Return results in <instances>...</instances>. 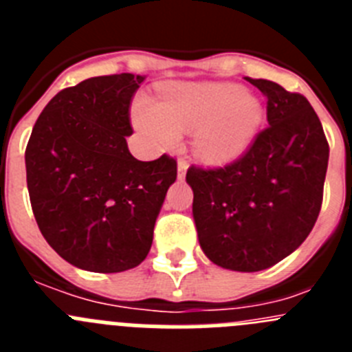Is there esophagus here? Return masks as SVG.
<instances>
[{"mask_svg":"<svg viewBox=\"0 0 352 352\" xmlns=\"http://www.w3.org/2000/svg\"><path fill=\"white\" fill-rule=\"evenodd\" d=\"M186 169H188V162L183 160V158H179V160H178V178L179 179L185 178Z\"/></svg>","mask_w":352,"mask_h":352,"instance_id":"esophagus-1","label":"esophagus"}]
</instances>
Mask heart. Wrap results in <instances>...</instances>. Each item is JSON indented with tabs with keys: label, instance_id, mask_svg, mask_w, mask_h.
Segmentation results:
<instances>
[{
	"label": "heart",
	"instance_id": "obj_1",
	"mask_svg": "<svg viewBox=\"0 0 352 352\" xmlns=\"http://www.w3.org/2000/svg\"><path fill=\"white\" fill-rule=\"evenodd\" d=\"M259 98L234 82H183L167 89L158 104L141 100L133 123L155 146L169 148L182 130H194L195 153L222 166L236 160L256 139L263 123Z\"/></svg>",
	"mask_w": 352,
	"mask_h": 352
}]
</instances>
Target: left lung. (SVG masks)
Segmentation results:
<instances>
[{"mask_svg": "<svg viewBox=\"0 0 352 352\" xmlns=\"http://www.w3.org/2000/svg\"><path fill=\"white\" fill-rule=\"evenodd\" d=\"M268 98V129L223 169L186 170L199 245L220 268L261 272L312 231L322 203L329 148L310 102L280 84L248 79Z\"/></svg>", "mask_w": 352, "mask_h": 352, "instance_id": "8db88e82", "label": "left lung"}]
</instances>
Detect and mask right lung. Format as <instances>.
<instances>
[{
    "label": "right lung",
    "mask_w": 352,
    "mask_h": 352,
    "mask_svg": "<svg viewBox=\"0 0 352 352\" xmlns=\"http://www.w3.org/2000/svg\"><path fill=\"white\" fill-rule=\"evenodd\" d=\"M146 76L91 77L45 105L26 148L31 208L45 241L67 263L120 273L142 263L176 160L133 158L129 107Z\"/></svg>",
    "instance_id": "right-lung-1"
}]
</instances>
